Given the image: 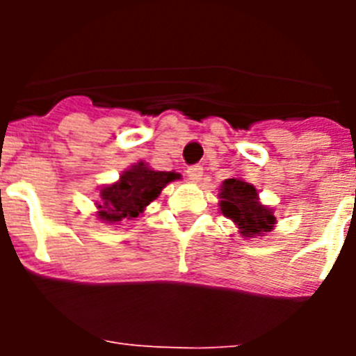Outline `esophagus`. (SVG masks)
Wrapping results in <instances>:
<instances>
[{"label":"esophagus","mask_w":356,"mask_h":356,"mask_svg":"<svg viewBox=\"0 0 356 356\" xmlns=\"http://www.w3.org/2000/svg\"><path fill=\"white\" fill-rule=\"evenodd\" d=\"M201 176H203V168L201 165H191L187 169V178L191 181H200Z\"/></svg>","instance_id":"obj_1"}]
</instances>
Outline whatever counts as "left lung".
I'll return each mask as SVG.
<instances>
[{"mask_svg": "<svg viewBox=\"0 0 356 356\" xmlns=\"http://www.w3.org/2000/svg\"><path fill=\"white\" fill-rule=\"evenodd\" d=\"M219 207L222 216L238 226L242 237H262L276 225L271 207L259 201V191L242 178H228L219 188Z\"/></svg>", "mask_w": 356, "mask_h": 356, "instance_id": "obj_1", "label": "left lung"}]
</instances>
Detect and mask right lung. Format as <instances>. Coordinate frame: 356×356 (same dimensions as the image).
Here are the masks:
<instances>
[{"label": "right lung", "instance_id": "add662e5", "mask_svg": "<svg viewBox=\"0 0 356 356\" xmlns=\"http://www.w3.org/2000/svg\"><path fill=\"white\" fill-rule=\"evenodd\" d=\"M175 180H180L178 172L155 171L144 162L135 163L119 176L115 184L99 188L97 217L110 225L134 219L159 197L165 185Z\"/></svg>", "mask_w": 356, "mask_h": 356}]
</instances>
